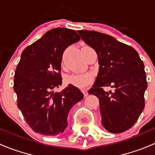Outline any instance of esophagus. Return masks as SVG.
Returning a JSON list of instances; mask_svg holds the SVG:
<instances>
[{"instance_id": "esophagus-1", "label": "esophagus", "mask_w": 155, "mask_h": 155, "mask_svg": "<svg viewBox=\"0 0 155 155\" xmlns=\"http://www.w3.org/2000/svg\"><path fill=\"white\" fill-rule=\"evenodd\" d=\"M82 93H83L84 96L85 97H87V95H88V93H87V91L86 90H82Z\"/></svg>"}]
</instances>
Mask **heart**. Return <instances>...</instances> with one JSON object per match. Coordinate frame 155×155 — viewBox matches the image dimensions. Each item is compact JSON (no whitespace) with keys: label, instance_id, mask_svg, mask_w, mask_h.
<instances>
[{"label":"heart","instance_id":"b5f03b06","mask_svg":"<svg viewBox=\"0 0 155 155\" xmlns=\"http://www.w3.org/2000/svg\"><path fill=\"white\" fill-rule=\"evenodd\" d=\"M93 77L90 73H79L68 76L66 78V82L70 85L79 88H85L91 84Z\"/></svg>","mask_w":155,"mask_h":155}]
</instances>
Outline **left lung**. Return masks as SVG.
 I'll return each mask as SVG.
<instances>
[{
    "label": "left lung",
    "mask_w": 155,
    "mask_h": 155,
    "mask_svg": "<svg viewBox=\"0 0 155 155\" xmlns=\"http://www.w3.org/2000/svg\"><path fill=\"white\" fill-rule=\"evenodd\" d=\"M82 40L95 50L99 71L89 94L97 97L102 124L112 134L130 129L145 107L146 74L137 51L113 37L94 31H78ZM111 86L113 92L103 87Z\"/></svg>",
    "instance_id": "1"
}]
</instances>
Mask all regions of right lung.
I'll list each match as a JSON object with an SVG mask.
<instances>
[{
  "label": "right lung",
  "mask_w": 155,
  "mask_h": 155,
  "mask_svg": "<svg viewBox=\"0 0 155 155\" xmlns=\"http://www.w3.org/2000/svg\"><path fill=\"white\" fill-rule=\"evenodd\" d=\"M80 40L76 31L56 28L26 47L15 69L14 91L17 106L25 120L36 133L57 136L68 126L71 108L82 101L83 94L69 84L60 92L64 50Z\"/></svg>",
  "instance_id": "add662e5"
}]
</instances>
